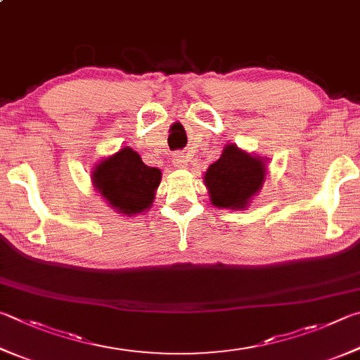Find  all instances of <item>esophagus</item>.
Instances as JSON below:
<instances>
[{
    "label": "esophagus",
    "mask_w": 360,
    "mask_h": 360,
    "mask_svg": "<svg viewBox=\"0 0 360 360\" xmlns=\"http://www.w3.org/2000/svg\"><path fill=\"white\" fill-rule=\"evenodd\" d=\"M173 163H174L176 167H179V168H186V167H187V158L184 155V153H178V154H174Z\"/></svg>",
    "instance_id": "obj_1"
}]
</instances>
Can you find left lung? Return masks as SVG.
<instances>
[{"instance_id":"8db88e82","label":"left lung","mask_w":360,"mask_h":360,"mask_svg":"<svg viewBox=\"0 0 360 360\" xmlns=\"http://www.w3.org/2000/svg\"><path fill=\"white\" fill-rule=\"evenodd\" d=\"M264 173L263 160L240 151L236 145H228L205 174L212 205L244 209L263 186Z\"/></svg>"}]
</instances>
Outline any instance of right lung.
<instances>
[{"label": "right lung", "instance_id": "add662e5", "mask_svg": "<svg viewBox=\"0 0 360 360\" xmlns=\"http://www.w3.org/2000/svg\"><path fill=\"white\" fill-rule=\"evenodd\" d=\"M93 181L110 206L132 215L151 206L160 184V169L145 165L135 151L122 148L96 167Z\"/></svg>", "mask_w": 360, "mask_h": 360}]
</instances>
